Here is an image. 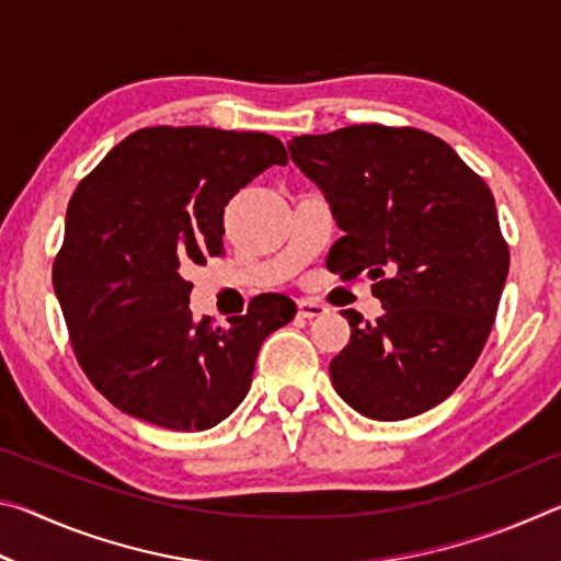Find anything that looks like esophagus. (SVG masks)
<instances>
[{
  "label": "esophagus",
  "instance_id": "esophagus-1",
  "mask_svg": "<svg viewBox=\"0 0 561 561\" xmlns=\"http://www.w3.org/2000/svg\"><path fill=\"white\" fill-rule=\"evenodd\" d=\"M327 311L324 304H319L314 299H299V317L304 319H314V317H321Z\"/></svg>",
  "mask_w": 561,
  "mask_h": 561
}]
</instances>
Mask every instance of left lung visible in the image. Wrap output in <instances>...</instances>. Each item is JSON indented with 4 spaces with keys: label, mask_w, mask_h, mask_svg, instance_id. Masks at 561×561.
<instances>
[{
    "label": "left lung",
    "mask_w": 561,
    "mask_h": 561,
    "mask_svg": "<svg viewBox=\"0 0 561 561\" xmlns=\"http://www.w3.org/2000/svg\"><path fill=\"white\" fill-rule=\"evenodd\" d=\"M344 230L329 252L341 279H371L383 314L354 309L329 366L336 393L374 421L443 403L495 324L510 250L485 180L433 133L378 123L289 140Z\"/></svg>",
    "instance_id": "left-lung-1"
}]
</instances>
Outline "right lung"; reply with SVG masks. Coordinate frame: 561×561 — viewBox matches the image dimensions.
Returning <instances> with one entry per match:
<instances>
[{
	"mask_svg": "<svg viewBox=\"0 0 561 561\" xmlns=\"http://www.w3.org/2000/svg\"><path fill=\"white\" fill-rule=\"evenodd\" d=\"M272 165L287 150L267 133L156 126L76 187L54 291L83 374L118 411L190 433L244 401L262 341L297 307L262 294L230 327L195 321L185 272L222 254L225 205Z\"/></svg>",
	"mask_w": 561,
	"mask_h": 561,
	"instance_id": "add662e5",
	"label": "right lung"
}]
</instances>
